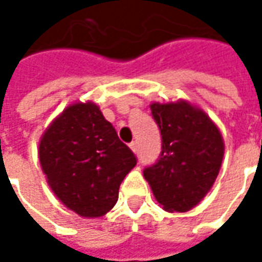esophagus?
<instances>
[{
	"label": "esophagus",
	"instance_id": "esophagus-1",
	"mask_svg": "<svg viewBox=\"0 0 262 262\" xmlns=\"http://www.w3.org/2000/svg\"><path fill=\"white\" fill-rule=\"evenodd\" d=\"M129 148L133 150V153H134V155H137V151H138V150H137V143H134V141H133V143L129 144Z\"/></svg>",
	"mask_w": 262,
	"mask_h": 262
}]
</instances>
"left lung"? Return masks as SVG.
<instances>
[{
  "label": "left lung",
  "mask_w": 262,
  "mask_h": 262,
  "mask_svg": "<svg viewBox=\"0 0 262 262\" xmlns=\"http://www.w3.org/2000/svg\"><path fill=\"white\" fill-rule=\"evenodd\" d=\"M160 128L162 155L144 178L159 206L169 213L192 210L214 185L225 155L220 129L188 100L150 103Z\"/></svg>",
  "instance_id": "8db88e82"
}]
</instances>
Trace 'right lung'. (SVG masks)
I'll return each mask as SVG.
<instances>
[{"label":"right lung","instance_id":"obj_1","mask_svg":"<svg viewBox=\"0 0 262 262\" xmlns=\"http://www.w3.org/2000/svg\"><path fill=\"white\" fill-rule=\"evenodd\" d=\"M39 162L56 198L86 219L114 208L121 182L137 165L95 102L71 103L49 124L39 141Z\"/></svg>","mask_w":262,"mask_h":262}]
</instances>
